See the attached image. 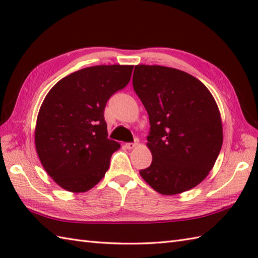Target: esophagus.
Masks as SVG:
<instances>
[{"mask_svg": "<svg viewBox=\"0 0 258 258\" xmlns=\"http://www.w3.org/2000/svg\"><path fill=\"white\" fill-rule=\"evenodd\" d=\"M136 146H138V142H134V143H126L125 144V147H126V149H128V150H133V149H135Z\"/></svg>", "mask_w": 258, "mask_h": 258, "instance_id": "1", "label": "esophagus"}]
</instances>
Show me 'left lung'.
<instances>
[{"label":"left lung","instance_id":"8db88e82","mask_svg":"<svg viewBox=\"0 0 258 258\" xmlns=\"http://www.w3.org/2000/svg\"><path fill=\"white\" fill-rule=\"evenodd\" d=\"M133 87L150 116V167L142 178L162 195L199 185L223 144L221 113L210 90L190 74L162 65H135Z\"/></svg>","mask_w":258,"mask_h":258}]
</instances>
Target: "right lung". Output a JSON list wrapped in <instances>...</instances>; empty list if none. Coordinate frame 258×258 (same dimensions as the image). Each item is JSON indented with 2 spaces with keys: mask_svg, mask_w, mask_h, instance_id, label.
Here are the masks:
<instances>
[{
  "mask_svg": "<svg viewBox=\"0 0 258 258\" xmlns=\"http://www.w3.org/2000/svg\"><path fill=\"white\" fill-rule=\"evenodd\" d=\"M133 65H96L65 76L47 93L37 114L35 149L58 186L84 193L105 176L120 145L107 139L104 108L128 84Z\"/></svg>",
  "mask_w": 258,
  "mask_h": 258,
  "instance_id": "1",
  "label": "right lung"
}]
</instances>
